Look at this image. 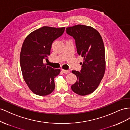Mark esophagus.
Listing matches in <instances>:
<instances>
[{"mask_svg": "<svg viewBox=\"0 0 130 130\" xmlns=\"http://www.w3.org/2000/svg\"><path fill=\"white\" fill-rule=\"evenodd\" d=\"M62 71L63 73H70V70H62Z\"/></svg>", "mask_w": 130, "mask_h": 130, "instance_id": "obj_1", "label": "esophagus"}]
</instances>
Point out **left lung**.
<instances>
[{"instance_id":"8db88e82","label":"left lung","mask_w":130,"mask_h":130,"mask_svg":"<svg viewBox=\"0 0 130 130\" xmlns=\"http://www.w3.org/2000/svg\"><path fill=\"white\" fill-rule=\"evenodd\" d=\"M66 31L75 39L77 53L83 58L80 72L72 71L77 79L71 89L81 96L90 94L99 87L105 73V50L102 38L99 31L90 26L75 25L66 28Z\"/></svg>"}]
</instances>
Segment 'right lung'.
Here are the masks:
<instances>
[{
    "mask_svg": "<svg viewBox=\"0 0 130 130\" xmlns=\"http://www.w3.org/2000/svg\"><path fill=\"white\" fill-rule=\"evenodd\" d=\"M65 27L44 26L30 32L22 46L20 65L22 75L30 90L40 96L52 92L55 88L54 78L60 72L44 64L47 59L54 41L64 32Z\"/></svg>",
    "mask_w": 130,
    "mask_h": 130,
    "instance_id": "add662e5",
    "label": "right lung"
}]
</instances>
